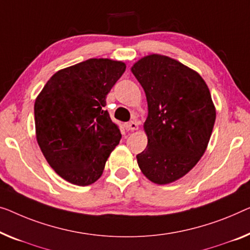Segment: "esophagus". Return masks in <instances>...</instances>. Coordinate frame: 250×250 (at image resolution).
I'll return each instance as SVG.
<instances>
[{
    "instance_id": "esophagus-1",
    "label": "esophagus",
    "mask_w": 250,
    "mask_h": 250,
    "mask_svg": "<svg viewBox=\"0 0 250 250\" xmlns=\"http://www.w3.org/2000/svg\"><path fill=\"white\" fill-rule=\"evenodd\" d=\"M126 128H128V130H131V131L138 130V122L137 121H130L129 124H126Z\"/></svg>"
}]
</instances>
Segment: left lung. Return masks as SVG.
Returning a JSON list of instances; mask_svg holds the SVG:
<instances>
[{
	"label": "left lung",
	"mask_w": 250,
	"mask_h": 250,
	"mask_svg": "<svg viewBox=\"0 0 250 250\" xmlns=\"http://www.w3.org/2000/svg\"><path fill=\"white\" fill-rule=\"evenodd\" d=\"M146 93L148 144L137 155L141 172L156 184L188 174L202 157L215 121V107L195 70L163 55H149L131 67Z\"/></svg>",
	"instance_id": "left-lung-1"
}]
</instances>
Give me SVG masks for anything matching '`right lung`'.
I'll use <instances>...</instances> for the list:
<instances>
[{
    "instance_id": "1",
    "label": "right lung",
    "mask_w": 250,
    "mask_h": 250,
    "mask_svg": "<svg viewBox=\"0 0 250 250\" xmlns=\"http://www.w3.org/2000/svg\"><path fill=\"white\" fill-rule=\"evenodd\" d=\"M125 70L122 62L87 59L58 70L36 99L37 141L51 168L69 183L98 181L121 139L104 106Z\"/></svg>"
}]
</instances>
